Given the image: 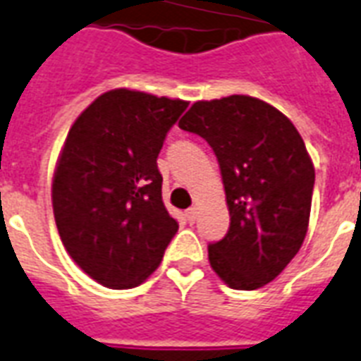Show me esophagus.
I'll use <instances>...</instances> for the list:
<instances>
[{"label":"esophagus","instance_id":"34e87169","mask_svg":"<svg viewBox=\"0 0 361 361\" xmlns=\"http://www.w3.org/2000/svg\"><path fill=\"white\" fill-rule=\"evenodd\" d=\"M197 216H199V207L195 204V207H191L188 210V220L195 221V220H197Z\"/></svg>","mask_w":361,"mask_h":361}]
</instances>
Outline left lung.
<instances>
[{"instance_id": "8db88e82", "label": "left lung", "mask_w": 361, "mask_h": 361, "mask_svg": "<svg viewBox=\"0 0 361 361\" xmlns=\"http://www.w3.org/2000/svg\"><path fill=\"white\" fill-rule=\"evenodd\" d=\"M212 147L229 210L226 237L208 245L221 281L255 290L274 281L308 231L316 170L281 111L250 95L197 101L180 120Z\"/></svg>"}]
</instances>
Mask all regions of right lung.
<instances>
[{
  "instance_id": "add662e5",
  "label": "right lung",
  "mask_w": 361,
  "mask_h": 361,
  "mask_svg": "<svg viewBox=\"0 0 361 361\" xmlns=\"http://www.w3.org/2000/svg\"><path fill=\"white\" fill-rule=\"evenodd\" d=\"M188 105L116 87L68 130L53 172V216L66 252L103 287L141 285L178 231L162 202L157 157Z\"/></svg>"
}]
</instances>
